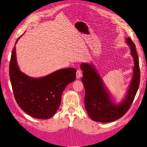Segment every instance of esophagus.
Returning <instances> with one entry per match:
<instances>
[{"label": "esophagus", "instance_id": "esophagus-1", "mask_svg": "<svg viewBox=\"0 0 147 147\" xmlns=\"http://www.w3.org/2000/svg\"><path fill=\"white\" fill-rule=\"evenodd\" d=\"M76 78L78 79L80 78H81L82 76V71L80 70H77L76 71Z\"/></svg>", "mask_w": 147, "mask_h": 147}]
</instances>
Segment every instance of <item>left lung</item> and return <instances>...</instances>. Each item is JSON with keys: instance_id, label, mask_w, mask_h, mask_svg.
Listing matches in <instances>:
<instances>
[{"instance_id": "left-lung-1", "label": "left lung", "mask_w": 147, "mask_h": 147, "mask_svg": "<svg viewBox=\"0 0 147 147\" xmlns=\"http://www.w3.org/2000/svg\"><path fill=\"white\" fill-rule=\"evenodd\" d=\"M125 41L133 58V74L124 97L120 102L116 101L92 64L83 62L80 65L83 76L82 81L85 90V109L94 121L111 122L121 118L130 108L138 90L140 71L136 47L130 38H126Z\"/></svg>"}]
</instances>
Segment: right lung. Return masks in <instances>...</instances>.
<instances>
[{"mask_svg": "<svg viewBox=\"0 0 147 147\" xmlns=\"http://www.w3.org/2000/svg\"><path fill=\"white\" fill-rule=\"evenodd\" d=\"M15 45L11 57L9 77L16 102L20 108L31 117L38 119H50L58 110L65 88L75 80L76 69H61L45 76L30 77L20 69Z\"/></svg>", "mask_w": 147, "mask_h": 147, "instance_id": "obj_1", "label": "right lung"}]
</instances>
